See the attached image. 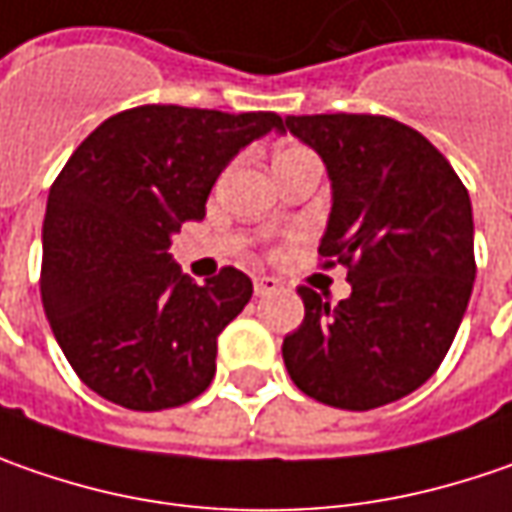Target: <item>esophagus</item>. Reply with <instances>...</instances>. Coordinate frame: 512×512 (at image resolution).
Listing matches in <instances>:
<instances>
[{
    "label": "esophagus",
    "instance_id": "34e87169",
    "mask_svg": "<svg viewBox=\"0 0 512 512\" xmlns=\"http://www.w3.org/2000/svg\"><path fill=\"white\" fill-rule=\"evenodd\" d=\"M278 289H280L278 278H269V275H255V295H257V298L275 295Z\"/></svg>",
    "mask_w": 512,
    "mask_h": 512
}]
</instances>
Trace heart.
Returning a JSON list of instances; mask_svg holds the SVG:
<instances>
[{
	"label": "heart",
	"mask_w": 512,
	"mask_h": 512,
	"mask_svg": "<svg viewBox=\"0 0 512 512\" xmlns=\"http://www.w3.org/2000/svg\"><path fill=\"white\" fill-rule=\"evenodd\" d=\"M298 151H303V148H283V151H278V157H275V160H283V157H289V154H298Z\"/></svg>",
	"instance_id": "b5f03b06"
}]
</instances>
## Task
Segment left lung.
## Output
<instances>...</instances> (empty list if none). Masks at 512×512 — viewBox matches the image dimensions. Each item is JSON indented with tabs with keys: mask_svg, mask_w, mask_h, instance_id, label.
<instances>
[{
	"mask_svg": "<svg viewBox=\"0 0 512 512\" xmlns=\"http://www.w3.org/2000/svg\"><path fill=\"white\" fill-rule=\"evenodd\" d=\"M326 166L332 212L318 252L344 263L338 306L300 286L303 323L283 338L289 378L341 410H375L430 381L476 280L473 206L453 166L410 125L372 114L286 117Z\"/></svg>",
	"mask_w": 512,
	"mask_h": 512,
	"instance_id": "obj_1",
	"label": "left lung"
}]
</instances>
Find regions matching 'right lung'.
I'll return each mask as SVG.
<instances>
[{
    "mask_svg": "<svg viewBox=\"0 0 512 512\" xmlns=\"http://www.w3.org/2000/svg\"><path fill=\"white\" fill-rule=\"evenodd\" d=\"M283 131L272 111L140 105L108 117L59 171L42 223V306L82 384L125 410L189 404L212 384L217 335L252 298L226 266L203 286L168 255L206 217L220 171Z\"/></svg>",
    "mask_w": 512,
    "mask_h": 512,
    "instance_id": "right-lung-1",
    "label": "right lung"
}]
</instances>
